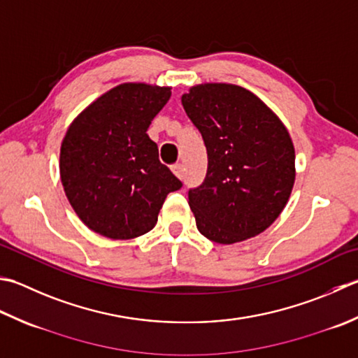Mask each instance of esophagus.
Masks as SVG:
<instances>
[{"mask_svg":"<svg viewBox=\"0 0 358 358\" xmlns=\"http://www.w3.org/2000/svg\"><path fill=\"white\" fill-rule=\"evenodd\" d=\"M172 172L177 175L178 178H183V172H185V169H183V164H175V166H172Z\"/></svg>","mask_w":358,"mask_h":358,"instance_id":"34e87169","label":"esophagus"}]
</instances>
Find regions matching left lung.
<instances>
[{"instance_id": "obj_1", "label": "left lung", "mask_w": 358, "mask_h": 358, "mask_svg": "<svg viewBox=\"0 0 358 358\" xmlns=\"http://www.w3.org/2000/svg\"><path fill=\"white\" fill-rule=\"evenodd\" d=\"M181 103L208 152L206 178L189 191L199 231L223 245L264 233L295 185V147L284 122L255 93L233 83H199Z\"/></svg>"}]
</instances>
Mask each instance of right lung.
<instances>
[{"mask_svg": "<svg viewBox=\"0 0 358 358\" xmlns=\"http://www.w3.org/2000/svg\"><path fill=\"white\" fill-rule=\"evenodd\" d=\"M172 87L125 82L83 108L60 145V180L85 225L115 241L157 225L167 194L181 181L161 164L147 129L171 99Z\"/></svg>", "mask_w": 358, "mask_h": 358, "instance_id": "right-lung-1", "label": "right lung"}]
</instances>
